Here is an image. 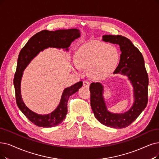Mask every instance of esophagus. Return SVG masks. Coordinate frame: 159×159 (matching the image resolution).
<instances>
[{
  "instance_id": "obj_1",
  "label": "esophagus",
  "mask_w": 159,
  "mask_h": 159,
  "mask_svg": "<svg viewBox=\"0 0 159 159\" xmlns=\"http://www.w3.org/2000/svg\"><path fill=\"white\" fill-rule=\"evenodd\" d=\"M83 85H84V87H89V85H90L89 81H83Z\"/></svg>"
}]
</instances>
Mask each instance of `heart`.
<instances>
[{"label": "heart", "mask_w": 159, "mask_h": 159, "mask_svg": "<svg viewBox=\"0 0 159 159\" xmlns=\"http://www.w3.org/2000/svg\"><path fill=\"white\" fill-rule=\"evenodd\" d=\"M117 49L100 42H91L81 46L76 52L74 69L89 68L91 74L97 78L108 75L116 68L119 61Z\"/></svg>", "instance_id": "1"}]
</instances>
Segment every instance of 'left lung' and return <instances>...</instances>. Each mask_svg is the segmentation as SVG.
Masks as SVG:
<instances>
[{"label":"left lung","instance_id":"8db88e82","mask_svg":"<svg viewBox=\"0 0 159 159\" xmlns=\"http://www.w3.org/2000/svg\"><path fill=\"white\" fill-rule=\"evenodd\" d=\"M102 40L119 45L120 62L113 73L128 76L134 87V102L126 113H110L103 98V86L100 83H92L89 88L91 106L95 117L102 125L116 129L125 128L136 119L148 104V75L142 54L129 39L121 35H104Z\"/></svg>","mask_w":159,"mask_h":159}]
</instances>
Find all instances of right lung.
<instances>
[{
	"label": "right lung",
	"mask_w": 159,
	"mask_h": 159,
	"mask_svg": "<svg viewBox=\"0 0 159 159\" xmlns=\"http://www.w3.org/2000/svg\"><path fill=\"white\" fill-rule=\"evenodd\" d=\"M80 36V30L76 29L55 31L43 30L32 36L19 54L14 79L16 103L19 108L30 121L38 126L52 127L61 123L66 116L67 102L69 97L78 91L81 87L83 82L79 81L71 87L66 88L62 93L57 107L52 113L42 116L29 110L22 100L20 85L23 72L30 61L40 51L49 47L63 48L67 51L71 43Z\"/></svg>",
	"instance_id": "add662e5"
}]
</instances>
